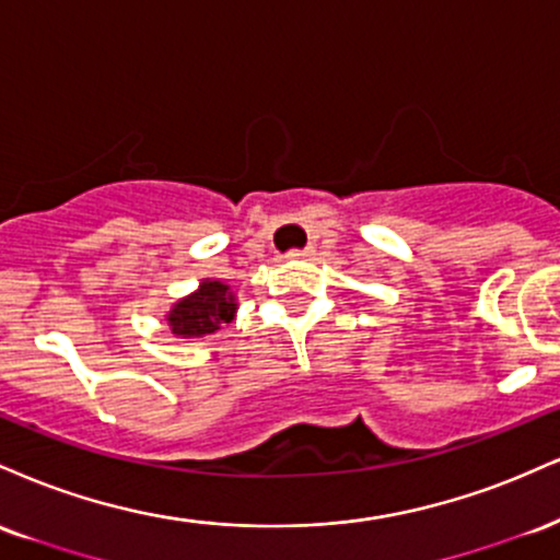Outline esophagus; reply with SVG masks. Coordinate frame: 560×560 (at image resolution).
<instances>
[{
  "label": "esophagus",
  "instance_id": "obj_1",
  "mask_svg": "<svg viewBox=\"0 0 560 560\" xmlns=\"http://www.w3.org/2000/svg\"><path fill=\"white\" fill-rule=\"evenodd\" d=\"M288 256H291V259H308V256H314V246L301 248V252H291Z\"/></svg>",
  "mask_w": 560,
  "mask_h": 560
}]
</instances>
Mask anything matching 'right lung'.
I'll return each instance as SVG.
<instances>
[{
  "label": "right lung",
  "instance_id": "right-lung-1",
  "mask_svg": "<svg viewBox=\"0 0 560 560\" xmlns=\"http://www.w3.org/2000/svg\"><path fill=\"white\" fill-rule=\"evenodd\" d=\"M238 312V299L230 291L228 282L203 278L194 293L177 299L170 312L164 314L170 332L175 338H203L230 325Z\"/></svg>",
  "mask_w": 560,
  "mask_h": 560
}]
</instances>
